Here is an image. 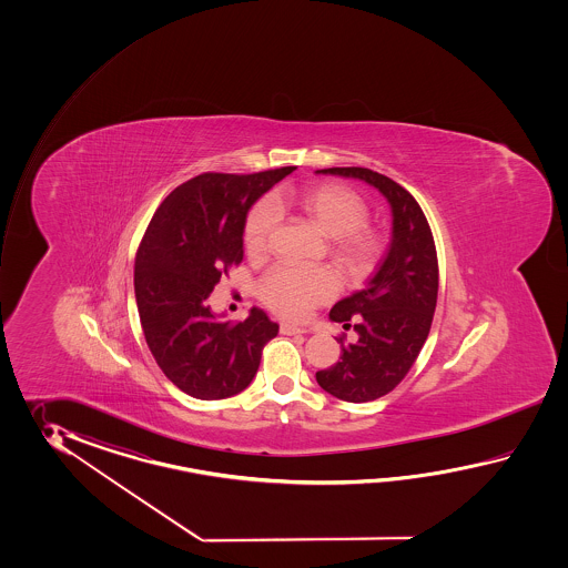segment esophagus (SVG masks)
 <instances>
[{"instance_id": "esophagus-1", "label": "esophagus", "mask_w": 568, "mask_h": 568, "mask_svg": "<svg viewBox=\"0 0 568 568\" xmlns=\"http://www.w3.org/2000/svg\"><path fill=\"white\" fill-rule=\"evenodd\" d=\"M280 333H282V335H304V333H306V328L288 325V323H282V325H280Z\"/></svg>"}]
</instances>
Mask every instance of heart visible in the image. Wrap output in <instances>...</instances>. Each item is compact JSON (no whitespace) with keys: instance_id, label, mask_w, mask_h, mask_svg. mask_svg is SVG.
Segmentation results:
<instances>
[{"instance_id":"1","label":"heart","mask_w":568,"mask_h":568,"mask_svg":"<svg viewBox=\"0 0 568 568\" xmlns=\"http://www.w3.org/2000/svg\"><path fill=\"white\" fill-rule=\"evenodd\" d=\"M276 206H294L313 221L331 242V255L347 274H357L374 260L377 242L365 230L367 206L359 194L338 184H321L301 191H284L274 199ZM276 225V211L270 203L252 209L245 221L243 243L250 255H264ZM335 294V280L325 267L278 266L260 284V296L284 318H304L316 304Z\"/></svg>"}]
</instances>
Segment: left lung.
<instances>
[{
  "instance_id": "1",
  "label": "left lung",
  "mask_w": 568,
  "mask_h": 568,
  "mask_svg": "<svg viewBox=\"0 0 568 568\" xmlns=\"http://www.w3.org/2000/svg\"><path fill=\"white\" fill-rule=\"evenodd\" d=\"M357 179L384 194L392 211V240L382 264L362 290L338 301L328 314L357 338L341 343V357L316 372L318 386L345 402L386 396L408 374L433 325L438 294L435 240L423 209L398 182L359 166L316 170Z\"/></svg>"
}]
</instances>
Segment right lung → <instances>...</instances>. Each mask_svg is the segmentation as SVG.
<instances>
[{
	"mask_svg": "<svg viewBox=\"0 0 568 568\" xmlns=\"http://www.w3.org/2000/svg\"><path fill=\"white\" fill-rule=\"evenodd\" d=\"M294 170L199 174L164 199L145 230L133 272L145 343L170 382L193 398L243 392L264 345L278 335V325L262 308L231 325L211 311L209 296L243 260L250 209Z\"/></svg>",
	"mask_w": 568,
	"mask_h": 568,
	"instance_id": "add662e5",
	"label": "right lung"
}]
</instances>
